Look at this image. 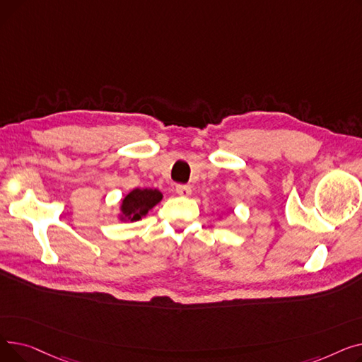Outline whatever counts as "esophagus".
Masks as SVG:
<instances>
[{"label": "esophagus", "instance_id": "esophagus-1", "mask_svg": "<svg viewBox=\"0 0 362 362\" xmlns=\"http://www.w3.org/2000/svg\"><path fill=\"white\" fill-rule=\"evenodd\" d=\"M176 192L180 195V197H189L191 195V187H189L187 185H177L176 186Z\"/></svg>", "mask_w": 362, "mask_h": 362}]
</instances>
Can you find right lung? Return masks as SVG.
I'll list each match as a JSON object with an SVG mask.
<instances>
[{"mask_svg":"<svg viewBox=\"0 0 362 362\" xmlns=\"http://www.w3.org/2000/svg\"><path fill=\"white\" fill-rule=\"evenodd\" d=\"M163 195L157 189H135L122 202V213L130 221H138L152 206L161 201Z\"/></svg>","mask_w":362,"mask_h":362,"instance_id":"add662e5","label":"right lung"}]
</instances>
